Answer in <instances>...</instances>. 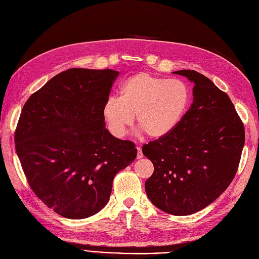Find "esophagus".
Here are the masks:
<instances>
[{"mask_svg":"<svg viewBox=\"0 0 259 259\" xmlns=\"http://www.w3.org/2000/svg\"><path fill=\"white\" fill-rule=\"evenodd\" d=\"M143 156H144V154H143V151H142V148L138 147L137 148V159H142Z\"/></svg>","mask_w":259,"mask_h":259,"instance_id":"34e87169","label":"esophagus"}]
</instances>
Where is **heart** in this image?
I'll return each instance as SVG.
<instances>
[{"instance_id":"1","label":"heart","mask_w":259,"mask_h":259,"mask_svg":"<svg viewBox=\"0 0 259 259\" xmlns=\"http://www.w3.org/2000/svg\"><path fill=\"white\" fill-rule=\"evenodd\" d=\"M189 103L190 90L184 81L140 72L123 82L120 98L106 100L103 114L117 137L125 135L136 115L149 137L160 138L176 127Z\"/></svg>"}]
</instances>
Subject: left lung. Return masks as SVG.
<instances>
[{
    "label": "left lung",
    "mask_w": 259,
    "mask_h": 259,
    "mask_svg": "<svg viewBox=\"0 0 259 259\" xmlns=\"http://www.w3.org/2000/svg\"><path fill=\"white\" fill-rule=\"evenodd\" d=\"M193 86V101L167 135L143 146L154 170L146 180L149 200L170 215L205 208L236 175L245 131L229 96L194 70H179Z\"/></svg>",
    "instance_id": "1"
}]
</instances>
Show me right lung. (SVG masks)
I'll return each instance as SVG.
<instances>
[{
    "label": "right lung",
    "instance_id": "obj_1",
    "mask_svg": "<svg viewBox=\"0 0 259 259\" xmlns=\"http://www.w3.org/2000/svg\"><path fill=\"white\" fill-rule=\"evenodd\" d=\"M119 72L72 68L29 97L15 131L28 184L46 206L70 219L104 208L112 182L136 159L130 140L106 128L103 107Z\"/></svg>",
    "mask_w": 259,
    "mask_h": 259
}]
</instances>
